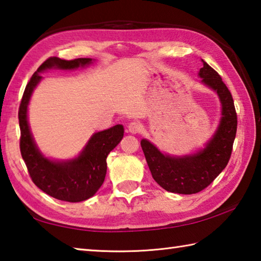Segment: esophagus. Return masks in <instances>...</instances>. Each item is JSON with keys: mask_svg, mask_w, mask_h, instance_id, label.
Listing matches in <instances>:
<instances>
[{"mask_svg": "<svg viewBox=\"0 0 261 261\" xmlns=\"http://www.w3.org/2000/svg\"><path fill=\"white\" fill-rule=\"evenodd\" d=\"M127 131L130 132V134H139L141 131V125L139 124L138 122H130L129 124H127Z\"/></svg>", "mask_w": 261, "mask_h": 261, "instance_id": "esophagus-1", "label": "esophagus"}]
</instances>
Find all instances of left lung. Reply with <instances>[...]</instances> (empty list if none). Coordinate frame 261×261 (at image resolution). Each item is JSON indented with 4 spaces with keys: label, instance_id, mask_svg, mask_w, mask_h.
Returning <instances> with one entry per match:
<instances>
[{
    "label": "left lung",
    "instance_id": "8db88e82",
    "mask_svg": "<svg viewBox=\"0 0 261 261\" xmlns=\"http://www.w3.org/2000/svg\"><path fill=\"white\" fill-rule=\"evenodd\" d=\"M200 69L202 82L215 90L222 105V117L213 138L204 149L184 158L163 155L148 140H141V148L154 180L165 191L178 194H196L203 191L226 168L230 159L238 130L231 93L221 76L204 60Z\"/></svg>",
    "mask_w": 261,
    "mask_h": 261
}]
</instances>
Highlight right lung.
Here are the masks:
<instances>
[{"instance_id": "obj_1", "label": "right lung", "mask_w": 261, "mask_h": 261, "mask_svg": "<svg viewBox=\"0 0 261 261\" xmlns=\"http://www.w3.org/2000/svg\"><path fill=\"white\" fill-rule=\"evenodd\" d=\"M90 58L73 60L50 57L33 74L23 91L18 117L20 126V153L28 173L37 187L48 195L66 202H81L93 196L103 182L107 171L106 159L124 134L121 124L94 134L77 159L54 162L42 155L32 138L27 122V105L33 90L42 79L39 73L48 68L74 69L88 65Z\"/></svg>"}]
</instances>
